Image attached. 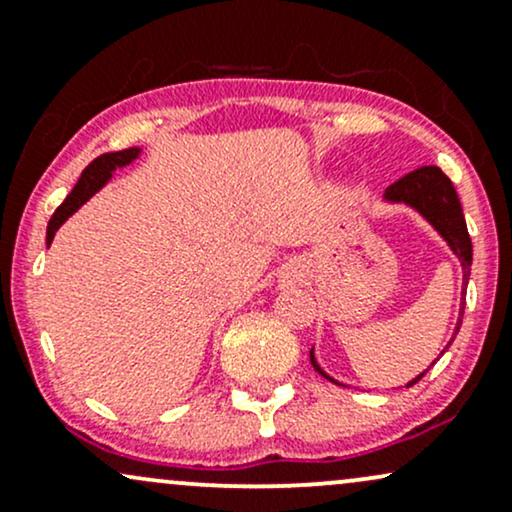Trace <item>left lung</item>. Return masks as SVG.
Segmentation results:
<instances>
[{
    "instance_id": "obj_1",
    "label": "left lung",
    "mask_w": 512,
    "mask_h": 512,
    "mask_svg": "<svg viewBox=\"0 0 512 512\" xmlns=\"http://www.w3.org/2000/svg\"><path fill=\"white\" fill-rule=\"evenodd\" d=\"M386 198L395 203H407V206L417 208L419 213L424 215L431 225L441 232V237L446 239L453 249V254L462 261V285L467 287V280H470V268H472V239L470 232H467L465 225V215H462V206L458 191L450 179L443 174L438 167L426 165L419 167L405 177L398 179L395 184H390L386 189ZM462 311L465 306H460V318H458V328H455V335L462 326ZM311 364L321 376H326L328 381H333L321 366L316 364L314 359V350H311ZM424 374H419L414 381L407 383V388L414 386L417 381H422ZM335 383V381H333Z\"/></svg>"
}]
</instances>
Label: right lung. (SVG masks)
<instances>
[{
    "instance_id": "obj_1",
    "label": "right lung",
    "mask_w": 512,
    "mask_h": 512,
    "mask_svg": "<svg viewBox=\"0 0 512 512\" xmlns=\"http://www.w3.org/2000/svg\"><path fill=\"white\" fill-rule=\"evenodd\" d=\"M138 153H141L138 148H126V150H117V153H102L100 158L90 162L86 170L81 172V177H78V182L74 189H71V194L64 198L62 206L54 210L50 225H47V246L52 244L54 232L64 225V220L69 218V215H74L76 210L81 208L83 203H86L88 198L112 177V172L117 170V167L129 165L131 160L138 158Z\"/></svg>"
}]
</instances>
